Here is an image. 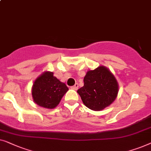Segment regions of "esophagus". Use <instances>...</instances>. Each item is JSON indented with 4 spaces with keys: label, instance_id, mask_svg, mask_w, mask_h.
<instances>
[{
    "label": "esophagus",
    "instance_id": "1",
    "mask_svg": "<svg viewBox=\"0 0 151 151\" xmlns=\"http://www.w3.org/2000/svg\"><path fill=\"white\" fill-rule=\"evenodd\" d=\"M78 83H75V86L71 87V88L73 89V90H78Z\"/></svg>",
    "mask_w": 151,
    "mask_h": 151
}]
</instances>
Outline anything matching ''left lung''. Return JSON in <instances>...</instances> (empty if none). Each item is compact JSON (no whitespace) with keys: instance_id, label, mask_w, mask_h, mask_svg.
<instances>
[{"instance_id":"obj_1","label":"left lung","mask_w":151,"mask_h":151,"mask_svg":"<svg viewBox=\"0 0 151 151\" xmlns=\"http://www.w3.org/2000/svg\"><path fill=\"white\" fill-rule=\"evenodd\" d=\"M84 86L78 89L83 103L89 109L100 111L111 105L117 96L118 85L107 68L98 67L85 76Z\"/></svg>"}]
</instances>
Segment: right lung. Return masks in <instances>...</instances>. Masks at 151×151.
I'll return each instance as SVG.
<instances>
[{
  "mask_svg": "<svg viewBox=\"0 0 151 151\" xmlns=\"http://www.w3.org/2000/svg\"><path fill=\"white\" fill-rule=\"evenodd\" d=\"M68 90L66 85L57 79L53 73L45 72L34 82L32 96L35 103L40 107L53 109Z\"/></svg>",
  "mask_w": 151,
  "mask_h": 151,
  "instance_id": "obj_1",
  "label": "right lung"
}]
</instances>
